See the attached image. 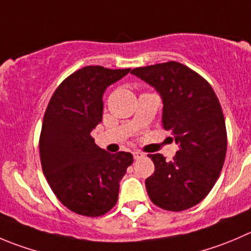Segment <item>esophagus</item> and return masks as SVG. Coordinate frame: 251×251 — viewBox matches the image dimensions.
Listing matches in <instances>:
<instances>
[{"mask_svg":"<svg viewBox=\"0 0 251 251\" xmlns=\"http://www.w3.org/2000/svg\"><path fill=\"white\" fill-rule=\"evenodd\" d=\"M143 157H145V153L140 152V151H135V152H133V158H135L136 160L141 159V158H143Z\"/></svg>","mask_w":251,"mask_h":251,"instance_id":"1","label":"esophagus"}]
</instances>
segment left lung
<instances>
[{"label":"left lung","instance_id":"8db88e82","mask_svg":"<svg viewBox=\"0 0 251 251\" xmlns=\"http://www.w3.org/2000/svg\"><path fill=\"white\" fill-rule=\"evenodd\" d=\"M131 74L159 94L162 125L179 147L170 162L159 153L148 154L154 163V173L146 179L148 196L163 210H187L207 196L225 163L227 131L220 101L206 79L180 62Z\"/></svg>","mask_w":251,"mask_h":251}]
</instances>
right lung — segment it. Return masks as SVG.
<instances>
[{"mask_svg": "<svg viewBox=\"0 0 251 251\" xmlns=\"http://www.w3.org/2000/svg\"><path fill=\"white\" fill-rule=\"evenodd\" d=\"M131 69L86 66L67 77L52 94L41 127L44 175L58 200L78 215L98 217L115 206L120 180L133 157L98 147L92 131L103 119L106 88Z\"/></svg>", "mask_w": 251, "mask_h": 251, "instance_id": "1", "label": "right lung"}]
</instances>
